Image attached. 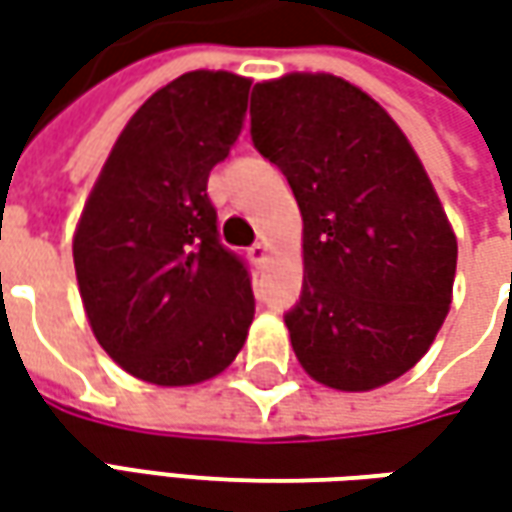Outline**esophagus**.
Segmentation results:
<instances>
[{
    "label": "esophagus",
    "mask_w": 512,
    "mask_h": 512,
    "mask_svg": "<svg viewBox=\"0 0 512 512\" xmlns=\"http://www.w3.org/2000/svg\"><path fill=\"white\" fill-rule=\"evenodd\" d=\"M247 256H250V262H253V265H265L267 256H270V250H267L265 242H256V245L247 250Z\"/></svg>",
    "instance_id": "34e87169"
}]
</instances>
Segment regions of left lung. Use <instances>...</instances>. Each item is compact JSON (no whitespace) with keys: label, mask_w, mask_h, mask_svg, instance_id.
Segmentation results:
<instances>
[{"label":"left lung","mask_w":512,"mask_h":512,"mask_svg":"<svg viewBox=\"0 0 512 512\" xmlns=\"http://www.w3.org/2000/svg\"><path fill=\"white\" fill-rule=\"evenodd\" d=\"M256 150L302 210L305 282L285 316L319 384L362 393L427 353L453 299L456 233L387 110L330 73H287L250 96Z\"/></svg>","instance_id":"left-lung-1"}]
</instances>
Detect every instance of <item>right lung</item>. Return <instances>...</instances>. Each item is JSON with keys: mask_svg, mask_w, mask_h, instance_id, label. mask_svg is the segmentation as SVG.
Segmentation results:
<instances>
[{"mask_svg": "<svg viewBox=\"0 0 512 512\" xmlns=\"http://www.w3.org/2000/svg\"><path fill=\"white\" fill-rule=\"evenodd\" d=\"M250 79L190 70L130 116L73 236L96 342L130 376L185 387L236 359L256 302L219 242L207 176L242 133Z\"/></svg>", "mask_w": 512, "mask_h": 512, "instance_id": "add662e5", "label": "right lung"}]
</instances>
